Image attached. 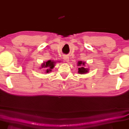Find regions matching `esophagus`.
I'll use <instances>...</instances> for the list:
<instances>
[{
    "label": "esophagus",
    "mask_w": 129,
    "mask_h": 129,
    "mask_svg": "<svg viewBox=\"0 0 129 129\" xmlns=\"http://www.w3.org/2000/svg\"><path fill=\"white\" fill-rule=\"evenodd\" d=\"M63 59H64L66 62H68V61H70V58H69V57L68 55H64V56L63 57Z\"/></svg>",
    "instance_id": "esophagus-1"
}]
</instances>
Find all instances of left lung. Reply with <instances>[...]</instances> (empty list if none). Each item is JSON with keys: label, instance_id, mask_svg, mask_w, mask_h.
I'll return each mask as SVG.
<instances>
[{"label": "left lung", "instance_id": "obj_1", "mask_svg": "<svg viewBox=\"0 0 129 129\" xmlns=\"http://www.w3.org/2000/svg\"><path fill=\"white\" fill-rule=\"evenodd\" d=\"M84 65H85V62H83L82 61H78V66L79 67V68L78 72L80 74H85L89 71V68H86Z\"/></svg>", "mask_w": 129, "mask_h": 129}]
</instances>
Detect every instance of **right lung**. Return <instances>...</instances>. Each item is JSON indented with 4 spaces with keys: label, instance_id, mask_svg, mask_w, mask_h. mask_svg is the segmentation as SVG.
<instances>
[{
    "label": "right lung",
    "instance_id": "1",
    "mask_svg": "<svg viewBox=\"0 0 129 129\" xmlns=\"http://www.w3.org/2000/svg\"><path fill=\"white\" fill-rule=\"evenodd\" d=\"M55 64V61L53 60H49L47 61V62H43V64H42V68H46V70L45 71V73H49L50 72H51V70L54 68Z\"/></svg>",
    "mask_w": 129,
    "mask_h": 129
}]
</instances>
